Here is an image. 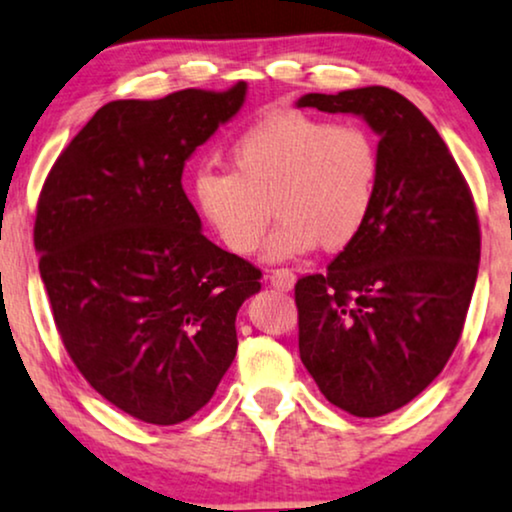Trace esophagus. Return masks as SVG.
<instances>
[{
    "label": "esophagus",
    "mask_w": 512,
    "mask_h": 512,
    "mask_svg": "<svg viewBox=\"0 0 512 512\" xmlns=\"http://www.w3.org/2000/svg\"><path fill=\"white\" fill-rule=\"evenodd\" d=\"M268 280H270V285H273L275 289H280V292H292L296 275L287 268H277V270H270Z\"/></svg>",
    "instance_id": "1"
}]
</instances>
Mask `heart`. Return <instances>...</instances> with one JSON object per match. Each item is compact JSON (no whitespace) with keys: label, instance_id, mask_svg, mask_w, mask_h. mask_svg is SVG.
Segmentation results:
<instances>
[{"label":"heart","instance_id":"obj_1","mask_svg":"<svg viewBox=\"0 0 512 512\" xmlns=\"http://www.w3.org/2000/svg\"><path fill=\"white\" fill-rule=\"evenodd\" d=\"M230 168L204 163L192 201L227 251L251 256L270 223L268 261H292L315 246L339 251L361 235L380 182V149L363 125L285 111L246 128ZM271 208H267V204Z\"/></svg>","mask_w":512,"mask_h":512}]
</instances>
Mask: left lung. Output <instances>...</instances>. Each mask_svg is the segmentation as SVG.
I'll use <instances>...</instances> for the list:
<instances>
[{
  "mask_svg": "<svg viewBox=\"0 0 512 512\" xmlns=\"http://www.w3.org/2000/svg\"><path fill=\"white\" fill-rule=\"evenodd\" d=\"M380 137V182L361 235L296 282L299 353L325 399L380 418L430 387L456 349L479 268V220L449 147L399 92L304 94Z\"/></svg>",
  "mask_w": 512,
  "mask_h": 512,
  "instance_id": "obj_1",
  "label": "left lung"
}]
</instances>
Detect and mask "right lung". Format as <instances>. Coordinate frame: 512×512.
Here are the masks:
<instances>
[{
    "instance_id": "add662e5",
    "label": "right lung",
    "mask_w": 512,
    "mask_h": 512,
    "mask_svg": "<svg viewBox=\"0 0 512 512\" xmlns=\"http://www.w3.org/2000/svg\"><path fill=\"white\" fill-rule=\"evenodd\" d=\"M246 82L102 106L49 170L35 249L80 375L149 425H178L235 361L261 270L201 235L182 168L242 109Z\"/></svg>"
}]
</instances>
